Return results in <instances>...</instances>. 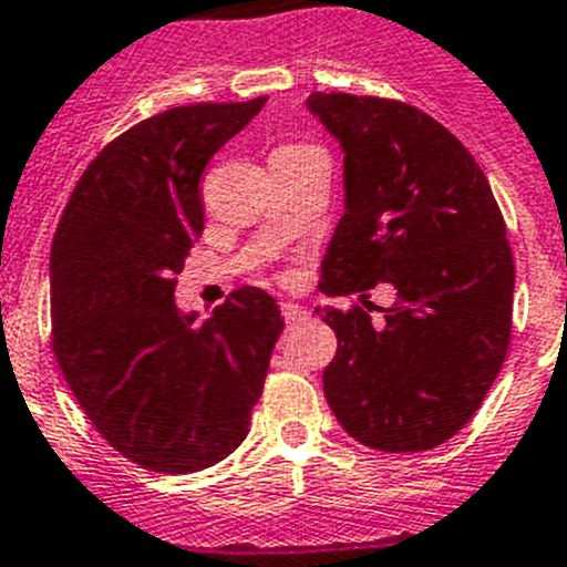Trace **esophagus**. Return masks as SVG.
I'll return each instance as SVG.
<instances>
[{
  "mask_svg": "<svg viewBox=\"0 0 567 567\" xmlns=\"http://www.w3.org/2000/svg\"><path fill=\"white\" fill-rule=\"evenodd\" d=\"M280 315H284V320H287V323H300V320L309 318V311L298 303H280Z\"/></svg>",
  "mask_w": 567,
  "mask_h": 567,
  "instance_id": "esophagus-1",
  "label": "esophagus"
}]
</instances>
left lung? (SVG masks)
Wrapping results in <instances>:
<instances>
[{"mask_svg":"<svg viewBox=\"0 0 567 567\" xmlns=\"http://www.w3.org/2000/svg\"><path fill=\"white\" fill-rule=\"evenodd\" d=\"M346 152V213L323 258L337 357L323 391L351 439L422 453L453 439L489 393L512 340L514 258L489 179L466 145L410 103L315 92ZM398 300L370 315L367 289Z\"/></svg>","mask_w":567,"mask_h":567,"instance_id":"8db88e82","label":"left lung"}]
</instances>
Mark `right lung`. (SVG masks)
<instances>
[{"label":"right lung","mask_w":567,"mask_h":567,"mask_svg":"<svg viewBox=\"0 0 567 567\" xmlns=\"http://www.w3.org/2000/svg\"><path fill=\"white\" fill-rule=\"evenodd\" d=\"M264 103H190L140 121L86 165L55 227L61 373L109 446L163 475L207 470L247 439L284 331L278 303L256 287L207 320L174 303L205 225L202 171Z\"/></svg>","instance_id":"obj_1"}]
</instances>
